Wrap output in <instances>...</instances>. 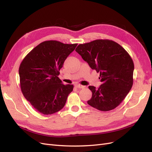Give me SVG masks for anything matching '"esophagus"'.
I'll list each match as a JSON object with an SVG mask.
<instances>
[{
	"instance_id": "obj_1",
	"label": "esophagus",
	"mask_w": 152,
	"mask_h": 152,
	"mask_svg": "<svg viewBox=\"0 0 152 152\" xmlns=\"http://www.w3.org/2000/svg\"><path fill=\"white\" fill-rule=\"evenodd\" d=\"M75 87H77V88H79V89H83L85 87V86H82L80 84H75Z\"/></svg>"
}]
</instances>
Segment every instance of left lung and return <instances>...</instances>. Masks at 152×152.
<instances>
[{
    "label": "left lung",
    "instance_id": "8db88e82",
    "mask_svg": "<svg viewBox=\"0 0 152 152\" xmlns=\"http://www.w3.org/2000/svg\"><path fill=\"white\" fill-rule=\"evenodd\" d=\"M89 66L99 73L102 84L89 86L92 97L87 103L101 111L115 108L126 97L133 84L134 63L121 45L99 39L79 44L75 49Z\"/></svg>",
    "mask_w": 152,
    "mask_h": 152
}]
</instances>
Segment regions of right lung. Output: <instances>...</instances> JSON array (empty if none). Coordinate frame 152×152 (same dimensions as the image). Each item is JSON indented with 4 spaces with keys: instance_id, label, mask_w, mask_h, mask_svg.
I'll return each mask as SVG.
<instances>
[{
    "instance_id": "1",
    "label": "right lung",
    "mask_w": 152,
    "mask_h": 152,
    "mask_svg": "<svg viewBox=\"0 0 152 152\" xmlns=\"http://www.w3.org/2000/svg\"><path fill=\"white\" fill-rule=\"evenodd\" d=\"M77 45L56 40L44 41L22 61L19 68L22 93L38 112L50 115L65 106L73 86L64 85L58 76Z\"/></svg>"
}]
</instances>
